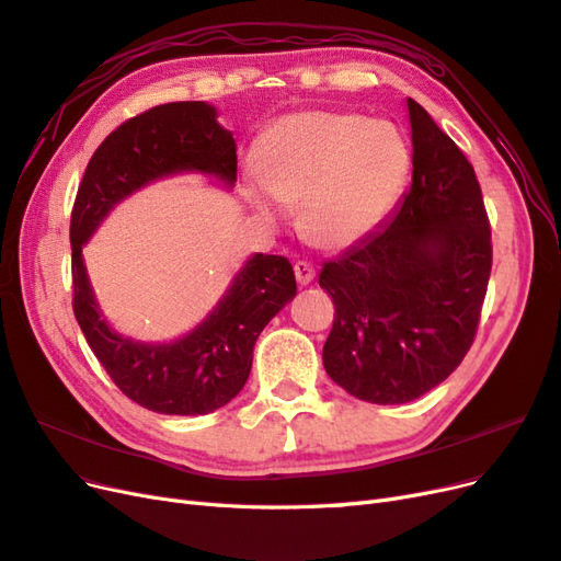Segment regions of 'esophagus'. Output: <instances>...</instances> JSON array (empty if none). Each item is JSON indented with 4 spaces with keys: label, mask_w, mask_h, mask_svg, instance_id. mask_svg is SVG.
Here are the masks:
<instances>
[{
    "label": "esophagus",
    "mask_w": 561,
    "mask_h": 561,
    "mask_svg": "<svg viewBox=\"0 0 561 561\" xmlns=\"http://www.w3.org/2000/svg\"><path fill=\"white\" fill-rule=\"evenodd\" d=\"M295 276H297L299 285H309L316 278V268L307 262H297L295 264Z\"/></svg>",
    "instance_id": "1"
}]
</instances>
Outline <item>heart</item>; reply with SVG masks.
<instances>
[{"label": "heart", "mask_w": 561, "mask_h": 561, "mask_svg": "<svg viewBox=\"0 0 561 561\" xmlns=\"http://www.w3.org/2000/svg\"><path fill=\"white\" fill-rule=\"evenodd\" d=\"M260 180L243 198L266 222L299 208V229L322 250H346L393 213L412 171L402 130L346 112H297L271 124L254 149Z\"/></svg>", "instance_id": "obj_1"}]
</instances>
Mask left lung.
Wrapping results in <instances>:
<instances>
[{
    "instance_id": "1",
    "label": "left lung",
    "mask_w": 561,
    "mask_h": 561,
    "mask_svg": "<svg viewBox=\"0 0 561 561\" xmlns=\"http://www.w3.org/2000/svg\"><path fill=\"white\" fill-rule=\"evenodd\" d=\"M412 190L367 239L320 271L334 301L330 379L375 404L412 402L461 365L491 274V231L470 161L416 100Z\"/></svg>"
}]
</instances>
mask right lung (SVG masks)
<instances>
[{"mask_svg":"<svg viewBox=\"0 0 561 561\" xmlns=\"http://www.w3.org/2000/svg\"><path fill=\"white\" fill-rule=\"evenodd\" d=\"M182 173L236 182V140L203 100L151 107L110 133L79 184L70 222L75 316L95 358L122 393L145 410L173 416L208 414L241 393L260 332L297 295L293 264L254 252L194 330L173 342H140L116 332L98 307L83 262L107 215L142 186Z\"/></svg>","mask_w":561,"mask_h":561,"instance_id":"add662e5","label":"right lung"}]
</instances>
